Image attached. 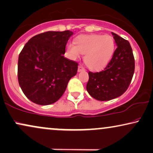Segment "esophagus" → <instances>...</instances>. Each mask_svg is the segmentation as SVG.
<instances>
[{"instance_id":"34e87169","label":"esophagus","mask_w":153,"mask_h":153,"mask_svg":"<svg viewBox=\"0 0 153 153\" xmlns=\"http://www.w3.org/2000/svg\"><path fill=\"white\" fill-rule=\"evenodd\" d=\"M85 71V68L82 66V65L78 66V72H81V71Z\"/></svg>"}]
</instances>
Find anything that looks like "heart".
<instances>
[{
    "instance_id": "obj_1",
    "label": "heart",
    "mask_w": 153,
    "mask_h": 153,
    "mask_svg": "<svg viewBox=\"0 0 153 153\" xmlns=\"http://www.w3.org/2000/svg\"><path fill=\"white\" fill-rule=\"evenodd\" d=\"M115 50L114 38L109 35H81L75 39V45L69 43L67 52L72 59L85 54L84 62L92 71H100L111 61Z\"/></svg>"
}]
</instances>
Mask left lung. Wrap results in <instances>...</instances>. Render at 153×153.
Returning a JSON list of instances; mask_svg holds the SVG:
<instances>
[{"label":"left lung","instance_id":"left-lung-1","mask_svg":"<svg viewBox=\"0 0 153 153\" xmlns=\"http://www.w3.org/2000/svg\"><path fill=\"white\" fill-rule=\"evenodd\" d=\"M118 47L107 67L101 72H89L86 89L90 95L99 101L120 97L128 89L135 70V60L130 43L111 32Z\"/></svg>","mask_w":153,"mask_h":153}]
</instances>
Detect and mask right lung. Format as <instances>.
Listing matches in <instances>:
<instances>
[{
    "label": "right lung",
    "mask_w": 153,
    "mask_h": 153,
    "mask_svg": "<svg viewBox=\"0 0 153 153\" xmlns=\"http://www.w3.org/2000/svg\"><path fill=\"white\" fill-rule=\"evenodd\" d=\"M71 31L46 32L31 38L18 58L17 77L30 101L49 105L63 95L78 71V63L63 56Z\"/></svg>",
    "instance_id": "right-lung-1"
}]
</instances>
